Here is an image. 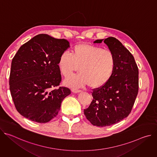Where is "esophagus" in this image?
Masks as SVG:
<instances>
[{"label": "esophagus", "instance_id": "1", "mask_svg": "<svg viewBox=\"0 0 157 157\" xmlns=\"http://www.w3.org/2000/svg\"><path fill=\"white\" fill-rule=\"evenodd\" d=\"M71 91L74 93H79L81 92V90H78V89H72Z\"/></svg>", "mask_w": 157, "mask_h": 157}]
</instances>
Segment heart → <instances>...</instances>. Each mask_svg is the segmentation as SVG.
I'll return each mask as SVG.
<instances>
[{"mask_svg":"<svg viewBox=\"0 0 157 157\" xmlns=\"http://www.w3.org/2000/svg\"><path fill=\"white\" fill-rule=\"evenodd\" d=\"M116 65L113 52L87 43L76 44L71 50V55L63 53L58 62V68L65 78L70 77L78 69L80 72L66 79V86L83 87L88 84L91 88L105 84L113 75Z\"/></svg>","mask_w":157,"mask_h":157,"instance_id":"obj_1","label":"heart"}]
</instances>
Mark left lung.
Instances as JSON below:
<instances>
[{"label":"left lung","instance_id":"obj_1","mask_svg":"<svg viewBox=\"0 0 157 157\" xmlns=\"http://www.w3.org/2000/svg\"><path fill=\"white\" fill-rule=\"evenodd\" d=\"M102 41L115 56L116 69L105 84L93 91V100L84 110L87 119L98 127L109 126L127 117L139 91V70L133 55L114 37L97 40L94 43Z\"/></svg>","mask_w":157,"mask_h":157}]
</instances>
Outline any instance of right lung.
<instances>
[{
	"label": "right lung",
	"mask_w": 157,
	"mask_h": 157,
	"mask_svg": "<svg viewBox=\"0 0 157 157\" xmlns=\"http://www.w3.org/2000/svg\"><path fill=\"white\" fill-rule=\"evenodd\" d=\"M70 47L65 39L39 34L19 48L13 57L9 78L10 91L18 113L36 122L46 123L55 117L70 89L59 87V56Z\"/></svg>",
	"instance_id": "obj_1"
}]
</instances>
